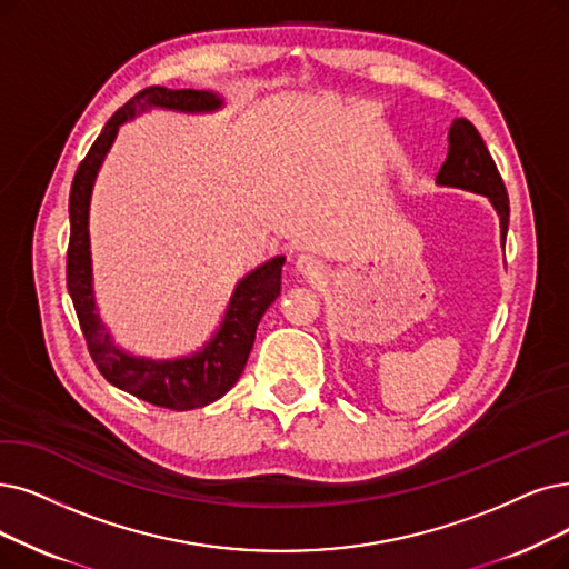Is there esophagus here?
<instances>
[{
    "label": "esophagus",
    "instance_id": "obj_1",
    "mask_svg": "<svg viewBox=\"0 0 569 569\" xmlns=\"http://www.w3.org/2000/svg\"><path fill=\"white\" fill-rule=\"evenodd\" d=\"M297 272L301 278H306V280H310V282H320L325 276H327V268H325V263L320 261V259H315V257H310V254H301L299 259H297Z\"/></svg>",
    "mask_w": 569,
    "mask_h": 569
}]
</instances>
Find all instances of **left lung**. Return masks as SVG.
<instances>
[{"label": "left lung", "mask_w": 569, "mask_h": 569, "mask_svg": "<svg viewBox=\"0 0 569 569\" xmlns=\"http://www.w3.org/2000/svg\"><path fill=\"white\" fill-rule=\"evenodd\" d=\"M439 187L465 189L486 196L499 217V236L502 244L509 231V196L505 181L497 172L492 156L479 134L467 119H456L448 130V156L437 174Z\"/></svg>", "instance_id": "left-lung-1"}]
</instances>
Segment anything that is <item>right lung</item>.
Masks as SVG:
<instances>
[{"mask_svg":"<svg viewBox=\"0 0 569 569\" xmlns=\"http://www.w3.org/2000/svg\"><path fill=\"white\" fill-rule=\"evenodd\" d=\"M223 100L210 90L144 88L128 100L102 128L100 138L81 161L70 191V247H67V291H70L88 352L100 373L132 397L170 411H191L221 399L238 382L247 357L252 352L257 327L270 303L280 297L284 257H272L257 266L236 284L229 308L214 336L200 350L174 359L138 357L113 343L100 320L93 291V261H90V196L119 128L147 109H172L184 113H208L221 109Z\"/></svg>","mask_w":569,"mask_h":569,"instance_id":"add662e5","label":"right lung"}]
</instances>
